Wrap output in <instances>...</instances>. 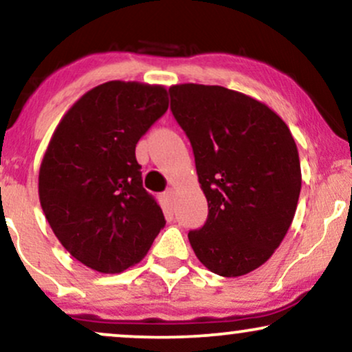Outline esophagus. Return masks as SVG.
<instances>
[{"mask_svg": "<svg viewBox=\"0 0 352 352\" xmlns=\"http://www.w3.org/2000/svg\"><path fill=\"white\" fill-rule=\"evenodd\" d=\"M175 195H177V190H175V188H173V187H170V188H167V190H165L164 197H165V198H167V200H168V201H172V200H173V198H175Z\"/></svg>", "mask_w": 352, "mask_h": 352, "instance_id": "1", "label": "esophagus"}]
</instances>
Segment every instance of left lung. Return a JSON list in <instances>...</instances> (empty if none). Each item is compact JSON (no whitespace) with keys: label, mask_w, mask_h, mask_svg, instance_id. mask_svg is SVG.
I'll list each match as a JSON object with an SVG mask.
<instances>
[{"label":"left lung","mask_w":352,"mask_h":352,"mask_svg":"<svg viewBox=\"0 0 352 352\" xmlns=\"http://www.w3.org/2000/svg\"><path fill=\"white\" fill-rule=\"evenodd\" d=\"M170 109L188 135L208 219L188 241L221 277L270 259L294 221L302 188L289 126L262 101L218 85H172Z\"/></svg>","instance_id":"obj_1"}]
</instances>
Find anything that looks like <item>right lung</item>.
Returning <instances> with one entry per match:
<instances>
[{
	"label": "right lung",
	"mask_w": 352,
	"mask_h": 352,
	"mask_svg": "<svg viewBox=\"0 0 352 352\" xmlns=\"http://www.w3.org/2000/svg\"><path fill=\"white\" fill-rule=\"evenodd\" d=\"M168 108L162 85L101 83L63 114L42 157L39 200L70 256L101 274L141 262L165 226L135 144Z\"/></svg>",
	"instance_id": "add662e5"
}]
</instances>
